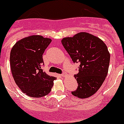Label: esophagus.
Listing matches in <instances>:
<instances>
[{
    "label": "esophagus",
    "instance_id": "obj_1",
    "mask_svg": "<svg viewBox=\"0 0 124 124\" xmlns=\"http://www.w3.org/2000/svg\"><path fill=\"white\" fill-rule=\"evenodd\" d=\"M61 76H62V77H65V76H67V74H66V73H65V72H63V73L61 74Z\"/></svg>",
    "mask_w": 124,
    "mask_h": 124
}]
</instances>
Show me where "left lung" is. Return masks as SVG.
<instances>
[{"instance_id": "left-lung-1", "label": "left lung", "mask_w": 124, "mask_h": 124, "mask_svg": "<svg viewBox=\"0 0 124 124\" xmlns=\"http://www.w3.org/2000/svg\"><path fill=\"white\" fill-rule=\"evenodd\" d=\"M62 44L72 62L79 63L78 73L74 74L78 85L71 92L78 98H86L99 89L107 76L110 55L105 43L86 32L65 38Z\"/></svg>"}]
</instances>
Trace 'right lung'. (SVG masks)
Masks as SVG:
<instances>
[{
  "label": "right lung",
  "instance_id": "1",
  "mask_svg": "<svg viewBox=\"0 0 124 124\" xmlns=\"http://www.w3.org/2000/svg\"><path fill=\"white\" fill-rule=\"evenodd\" d=\"M52 40L32 36L18 41L10 53V65L15 83L20 90L32 97L50 93L55 77L46 74L43 55Z\"/></svg>",
  "mask_w": 124,
  "mask_h": 124
}]
</instances>
